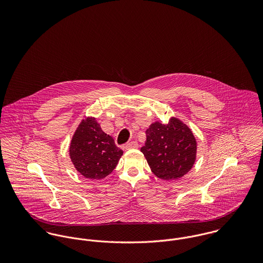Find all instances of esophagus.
<instances>
[{
	"label": "esophagus",
	"mask_w": 263,
	"mask_h": 263,
	"mask_svg": "<svg viewBox=\"0 0 263 263\" xmlns=\"http://www.w3.org/2000/svg\"><path fill=\"white\" fill-rule=\"evenodd\" d=\"M137 148H139V144L137 142H130V143L126 144L124 147L125 150H132V149H137Z\"/></svg>",
	"instance_id": "34e87169"
}]
</instances>
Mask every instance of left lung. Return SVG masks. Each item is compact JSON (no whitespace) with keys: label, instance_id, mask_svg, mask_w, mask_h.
Here are the masks:
<instances>
[{"label":"left lung","instance_id":"1","mask_svg":"<svg viewBox=\"0 0 263 263\" xmlns=\"http://www.w3.org/2000/svg\"><path fill=\"white\" fill-rule=\"evenodd\" d=\"M146 137L141 152L158 178L178 179L193 167L196 140L192 130L180 119L171 117L167 124L155 121L146 130Z\"/></svg>","mask_w":263,"mask_h":263}]
</instances>
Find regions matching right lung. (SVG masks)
Listing matches in <instances>:
<instances>
[{
    "label": "right lung",
    "instance_id": "obj_1",
    "mask_svg": "<svg viewBox=\"0 0 263 263\" xmlns=\"http://www.w3.org/2000/svg\"><path fill=\"white\" fill-rule=\"evenodd\" d=\"M70 158L76 170L88 179H102L116 167L123 152L115 146L95 117H86L76 129L70 145Z\"/></svg>",
    "mask_w": 263,
    "mask_h": 263
}]
</instances>
